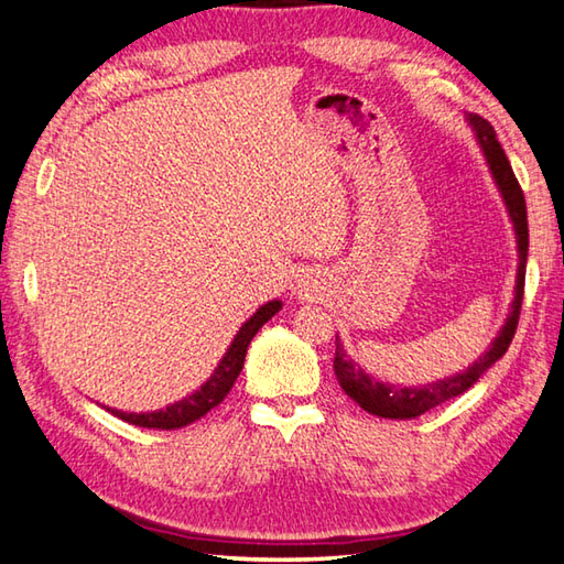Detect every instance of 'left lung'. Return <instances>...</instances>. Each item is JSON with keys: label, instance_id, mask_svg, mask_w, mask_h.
<instances>
[{"label": "left lung", "instance_id": "obj_1", "mask_svg": "<svg viewBox=\"0 0 564 564\" xmlns=\"http://www.w3.org/2000/svg\"><path fill=\"white\" fill-rule=\"evenodd\" d=\"M467 121H470V127L475 129V137H477V141H480V149H482L485 159H488V166L492 171L495 184H498L502 202H505V206H508V214L512 218L514 236H518L520 265H518V285H514L512 311H510L508 321H505L502 330L498 333V338L492 340L490 350L485 352L480 360H475L470 368L463 370V373L435 380V383H427L423 388H398V386L380 383V380L368 376L366 370H362L358 362L352 360L346 350H343V343L336 336V360H333V370H336L338 383L343 390H346V395L356 400V403L370 415L408 420V417H417V415L427 413L431 408L443 405L445 400L463 395L465 390L475 383V380H480V376L492 366L495 360H500L505 356V350L510 348V343L514 338V330H518L522 293H524V269H528V243H530L528 206H524L522 188L518 184V178H514V174H512L510 161H508V156H505L498 137H495V129L490 127V121L477 117V113H467Z\"/></svg>", "mask_w": 564, "mask_h": 564}]
</instances>
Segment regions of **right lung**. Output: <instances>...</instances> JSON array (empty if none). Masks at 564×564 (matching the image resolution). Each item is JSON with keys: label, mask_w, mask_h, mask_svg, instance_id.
<instances>
[{"label": "right lung", "mask_w": 564, "mask_h": 564, "mask_svg": "<svg viewBox=\"0 0 564 564\" xmlns=\"http://www.w3.org/2000/svg\"><path fill=\"white\" fill-rule=\"evenodd\" d=\"M281 305H283L281 301H269L243 323L241 330H238L236 338L231 340V346H228L226 356L216 366L214 376L208 378L196 393H191L188 398L178 400V403L169 405L164 410H154V413H121V410H111V413L121 420H127L131 425L159 427V431H176V427H184L188 423H194V420L204 417L208 410L221 403V400L228 395V390L234 388L236 378L243 368L246 350L251 346L253 336L261 330L265 321H271L275 313L281 311Z\"/></svg>", "instance_id": "1"}]
</instances>
